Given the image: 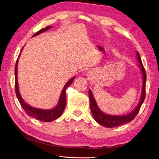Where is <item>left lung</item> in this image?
Masks as SVG:
<instances>
[{
	"label": "left lung",
	"instance_id": "8db88e82",
	"mask_svg": "<svg viewBox=\"0 0 159 159\" xmlns=\"http://www.w3.org/2000/svg\"><path fill=\"white\" fill-rule=\"evenodd\" d=\"M136 53H137L138 60L140 64L139 67L142 70V76H143L144 80H143V86H142V96H141L140 103H138V106L132 112L128 113V114L125 116H111V115L105 114V113L101 111L99 109L98 106H97V103L94 99V97L91 91V90L89 91V99H90V108H91L93 116L94 117L95 120L97 122V123H99V124L105 126V127L114 128V127H116V126H119L122 124L128 123V122L132 121L137 116L138 113L139 112L141 105H142V103H143L145 99L146 74L145 69L143 66V64L142 62L139 53L138 52Z\"/></svg>",
	"mask_w": 159,
	"mask_h": 159
}]
</instances>
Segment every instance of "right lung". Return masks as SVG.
<instances>
[{"mask_svg":"<svg viewBox=\"0 0 159 159\" xmlns=\"http://www.w3.org/2000/svg\"><path fill=\"white\" fill-rule=\"evenodd\" d=\"M50 26H48L46 27L43 28V29L40 30L38 32L33 35L35 36L38 35L41 33H43L45 31L50 29ZM19 57L17 60V62L15 64V93L16 95H17V99L19 101L20 104H21V107L23 109L25 110V111L27 113V115H29L31 117H33L34 118L39 120L41 121H44V122H50L52 121H54L56 119H58L62 116L63 111L64 110L65 107H66V89L69 86V85L71 84L73 80L75 79V76L72 78L70 80H69L67 83L65 84L64 89H62V93H61L60 97V101L58 104L57 105V106L52 109H49V110H45V109H40L32 107L31 106H30L29 105L25 103V101L23 100L21 98V95H20V93L19 91V88H18V82H17V63H18V59Z\"/></svg>","mask_w":159,"mask_h":159,"instance_id":"add662e5","label":"right lung"}]
</instances>
